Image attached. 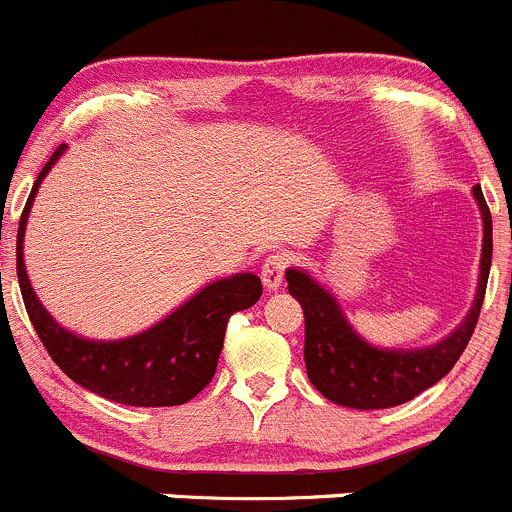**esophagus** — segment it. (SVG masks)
Returning <instances> with one entry per match:
<instances>
[{"instance_id": "esophagus-1", "label": "esophagus", "mask_w": 512, "mask_h": 512, "mask_svg": "<svg viewBox=\"0 0 512 512\" xmlns=\"http://www.w3.org/2000/svg\"><path fill=\"white\" fill-rule=\"evenodd\" d=\"M291 258L286 254H268L261 263V281L268 291H276L283 283V273H286Z\"/></svg>"}]
</instances>
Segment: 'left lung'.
Instances as JSON below:
<instances>
[{
	"mask_svg": "<svg viewBox=\"0 0 512 512\" xmlns=\"http://www.w3.org/2000/svg\"><path fill=\"white\" fill-rule=\"evenodd\" d=\"M483 216V254L475 301L468 316L443 341L426 348H376L356 333L328 288L301 268H288V293L306 316V373L313 388L328 401L356 411L393 408L435 386L460 358L478 323L493 258V219L480 186H473Z\"/></svg>",
	"mask_w": 512,
	"mask_h": 512,
	"instance_id": "left-lung-1",
	"label": "left lung"
}]
</instances>
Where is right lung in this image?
I'll use <instances>...</instances> for the list:
<instances>
[{
	"mask_svg": "<svg viewBox=\"0 0 512 512\" xmlns=\"http://www.w3.org/2000/svg\"><path fill=\"white\" fill-rule=\"evenodd\" d=\"M64 149L67 144L59 146L39 171L19 219L17 278L29 321L52 361L86 391L124 406H181L209 386L224 348L226 323L236 311L251 308L261 298V278L256 273L219 278L181 303L164 321L119 341H91L62 328L29 283L22 244L39 184Z\"/></svg>",
	"mask_w": 512,
	"mask_h": 512,
	"instance_id": "1",
	"label": "right lung"
}]
</instances>
